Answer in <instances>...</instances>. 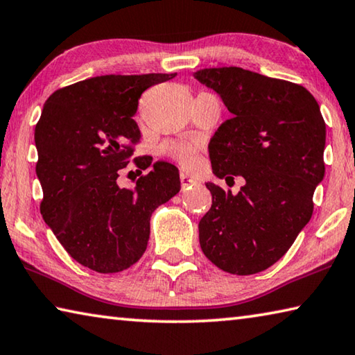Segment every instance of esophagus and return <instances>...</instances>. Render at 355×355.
<instances>
[{"instance_id": "obj_1", "label": "esophagus", "mask_w": 355, "mask_h": 355, "mask_svg": "<svg viewBox=\"0 0 355 355\" xmlns=\"http://www.w3.org/2000/svg\"><path fill=\"white\" fill-rule=\"evenodd\" d=\"M180 182H182V188H183V189H188V188H191V186L196 184V180L186 175L184 172L180 173Z\"/></svg>"}]
</instances>
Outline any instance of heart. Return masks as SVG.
Masks as SVG:
<instances>
[{
    "instance_id": "b5f03b06",
    "label": "heart",
    "mask_w": 355,
    "mask_h": 355,
    "mask_svg": "<svg viewBox=\"0 0 355 355\" xmlns=\"http://www.w3.org/2000/svg\"><path fill=\"white\" fill-rule=\"evenodd\" d=\"M164 150L166 153L173 156L186 169H192L197 164V161H199V150H197L196 146H192V144L172 142L167 144Z\"/></svg>"
}]
</instances>
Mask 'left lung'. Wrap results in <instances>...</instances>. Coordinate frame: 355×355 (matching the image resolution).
<instances>
[{"label": "left lung", "mask_w": 355, "mask_h": 355, "mask_svg": "<svg viewBox=\"0 0 355 355\" xmlns=\"http://www.w3.org/2000/svg\"><path fill=\"white\" fill-rule=\"evenodd\" d=\"M194 76L232 114L208 144L213 173L227 183L244 178L238 194L207 183L213 203L199 222L200 248L225 272L264 271L286 254L313 213V192L326 171L320 105L299 84L239 67Z\"/></svg>", "instance_id": "obj_1"}]
</instances>
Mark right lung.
<instances>
[{
  "mask_svg": "<svg viewBox=\"0 0 355 355\" xmlns=\"http://www.w3.org/2000/svg\"><path fill=\"white\" fill-rule=\"evenodd\" d=\"M173 76H94L51 94L42 110L34 131L42 216L70 257L92 271L120 272L139 260L152 213L180 191L177 167L147 158L136 159L148 172L135 188L117 184L141 137L133 120L139 97Z\"/></svg>",
  "mask_w": 355,
  "mask_h": 355,
  "instance_id": "right-lung-1",
  "label": "right lung"
}]
</instances>
